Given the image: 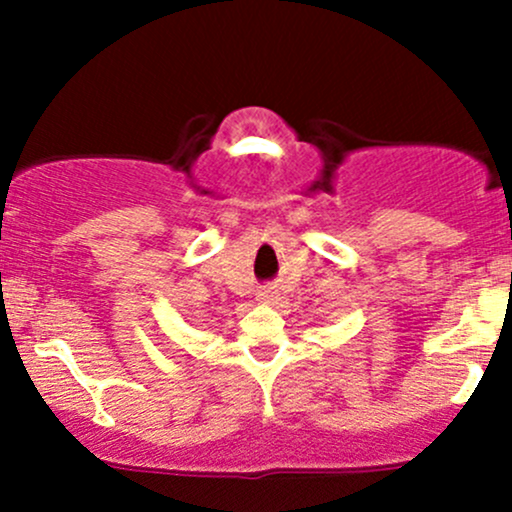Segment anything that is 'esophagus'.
Wrapping results in <instances>:
<instances>
[{"label": "esophagus", "mask_w": 512, "mask_h": 512, "mask_svg": "<svg viewBox=\"0 0 512 512\" xmlns=\"http://www.w3.org/2000/svg\"><path fill=\"white\" fill-rule=\"evenodd\" d=\"M257 298H260V301H267V303H272L274 298H276V291L272 289V286H262V289L257 291Z\"/></svg>", "instance_id": "34e87169"}]
</instances>
